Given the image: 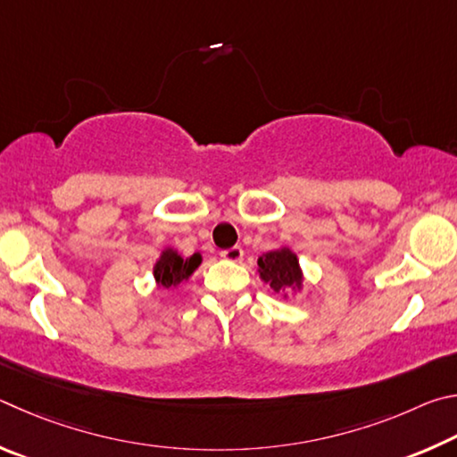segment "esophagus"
<instances>
[{
    "label": "esophagus",
    "instance_id": "34e87169",
    "mask_svg": "<svg viewBox=\"0 0 457 457\" xmlns=\"http://www.w3.org/2000/svg\"><path fill=\"white\" fill-rule=\"evenodd\" d=\"M243 249L241 246H233V249H227V251H222L220 253V257L224 259V261H230V262H238V261H243Z\"/></svg>",
    "mask_w": 457,
    "mask_h": 457
}]
</instances>
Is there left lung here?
<instances>
[{"label": "left lung", "instance_id": "8db88e82", "mask_svg": "<svg viewBox=\"0 0 457 457\" xmlns=\"http://www.w3.org/2000/svg\"><path fill=\"white\" fill-rule=\"evenodd\" d=\"M257 273L261 281L269 285L275 293H281L287 299L297 295L305 287V275L299 265V257L289 246H278L275 251L262 253L257 261Z\"/></svg>", "mask_w": 457, "mask_h": 457}]
</instances>
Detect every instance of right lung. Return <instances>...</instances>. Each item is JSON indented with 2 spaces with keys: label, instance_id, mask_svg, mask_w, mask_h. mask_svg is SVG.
Here are the masks:
<instances>
[{
  "label": "right lung",
  "instance_id": "obj_1",
  "mask_svg": "<svg viewBox=\"0 0 457 457\" xmlns=\"http://www.w3.org/2000/svg\"><path fill=\"white\" fill-rule=\"evenodd\" d=\"M203 262V254L195 253L190 257H184L172 246H166V249L160 253L156 259L154 267H152V275H154V283L158 289H170V287H179L184 281L195 275V270Z\"/></svg>",
  "mask_w": 457,
  "mask_h": 457
}]
</instances>
